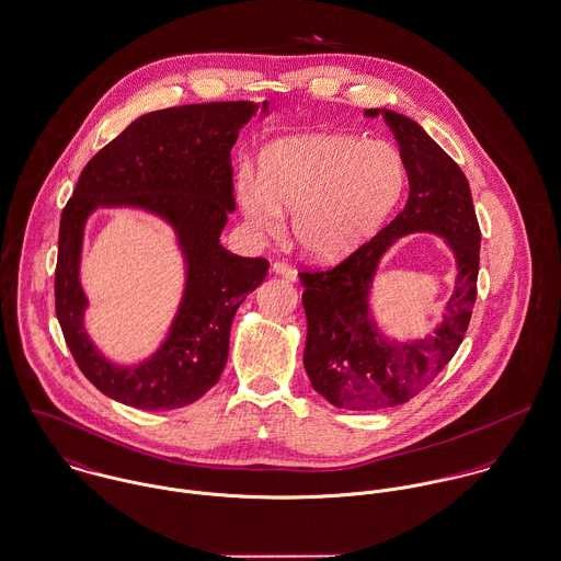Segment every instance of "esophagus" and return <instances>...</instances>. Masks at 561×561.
<instances>
[{"instance_id":"obj_1","label":"esophagus","mask_w":561,"mask_h":561,"mask_svg":"<svg viewBox=\"0 0 561 561\" xmlns=\"http://www.w3.org/2000/svg\"><path fill=\"white\" fill-rule=\"evenodd\" d=\"M272 272L278 274V276H283V278H287V280H298L296 267H291V265L285 263V261H274V263H272Z\"/></svg>"}]
</instances>
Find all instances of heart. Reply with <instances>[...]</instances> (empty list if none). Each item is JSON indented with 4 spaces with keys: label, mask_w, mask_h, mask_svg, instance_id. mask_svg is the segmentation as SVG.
<instances>
[{
    "label": "heart",
    "mask_w": 561,
    "mask_h": 561,
    "mask_svg": "<svg viewBox=\"0 0 561 561\" xmlns=\"http://www.w3.org/2000/svg\"><path fill=\"white\" fill-rule=\"evenodd\" d=\"M405 188L401 152L381 139L305 135L272 144L261 182L242 178L238 197L259 229L276 233L283 211L306 255L332 261L354 253L388 218Z\"/></svg>",
    "instance_id": "heart-1"
}]
</instances>
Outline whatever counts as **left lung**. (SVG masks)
I'll return each mask as SVG.
<instances>
[{"label": "left lung", "mask_w": 561, "mask_h": 561, "mask_svg": "<svg viewBox=\"0 0 561 561\" xmlns=\"http://www.w3.org/2000/svg\"><path fill=\"white\" fill-rule=\"evenodd\" d=\"M381 115L409 178L403 211L375 238L330 270H305V368L310 386L334 408L375 411L408 403L457 354L476 302L480 227L471 191L459 164L417 122L388 108ZM415 230L442 234L458 259V285L443 323L411 344L386 340L374 323L367 298L378 259L399 238Z\"/></svg>", "instance_id": "left-lung-1"}]
</instances>
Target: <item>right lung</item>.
I'll list each match as a JSON object with an SVG mask.
<instances>
[{"mask_svg": "<svg viewBox=\"0 0 561 561\" xmlns=\"http://www.w3.org/2000/svg\"><path fill=\"white\" fill-rule=\"evenodd\" d=\"M259 104L205 102L152 111L96 153L61 211L55 312L81 373L108 399L146 409L186 408L220 379L236 310L270 263L220 244L236 209L231 148ZM267 102H263V113ZM139 206L164 217L187 261V287L170 336L146 363L117 367L89 341L78 280L82 229L96 206Z\"/></svg>", "mask_w": 561, "mask_h": 561, "instance_id": "1", "label": "right lung"}]
</instances>
